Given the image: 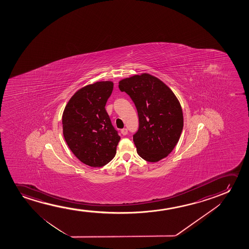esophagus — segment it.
<instances>
[{"instance_id":"34e87169","label":"esophagus","mask_w":249,"mask_h":249,"mask_svg":"<svg viewBox=\"0 0 249 249\" xmlns=\"http://www.w3.org/2000/svg\"><path fill=\"white\" fill-rule=\"evenodd\" d=\"M121 133L123 135H126L127 134V129L126 128H123V129L121 130Z\"/></svg>"}]
</instances>
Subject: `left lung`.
I'll list each match as a JSON object with an SVG mask.
<instances>
[{
  "instance_id": "obj_1",
  "label": "left lung",
  "mask_w": 249,
  "mask_h": 249,
  "mask_svg": "<svg viewBox=\"0 0 249 249\" xmlns=\"http://www.w3.org/2000/svg\"><path fill=\"white\" fill-rule=\"evenodd\" d=\"M119 89L130 96L138 110L140 126L133 142L139 156L150 162L167 157L184 126L177 97L162 81L148 73L121 80Z\"/></svg>"
}]
</instances>
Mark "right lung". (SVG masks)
<instances>
[{
  "instance_id": "add662e5",
  "label": "right lung",
  "mask_w": 249,
  "mask_h": 249,
  "mask_svg": "<svg viewBox=\"0 0 249 249\" xmlns=\"http://www.w3.org/2000/svg\"><path fill=\"white\" fill-rule=\"evenodd\" d=\"M114 83L96 82L79 89L65 106L63 134L75 157L90 167H103L112 160L121 137L106 110Z\"/></svg>"
}]
</instances>
